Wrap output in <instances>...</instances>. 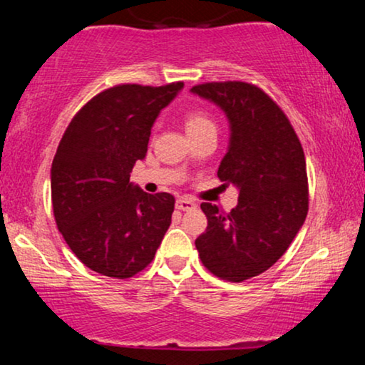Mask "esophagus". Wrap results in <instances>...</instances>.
Here are the masks:
<instances>
[{"instance_id": "34e87169", "label": "esophagus", "mask_w": 365, "mask_h": 365, "mask_svg": "<svg viewBox=\"0 0 365 365\" xmlns=\"http://www.w3.org/2000/svg\"><path fill=\"white\" fill-rule=\"evenodd\" d=\"M176 209H179V211H191V209H196V202L187 197H179L176 201Z\"/></svg>"}]
</instances>
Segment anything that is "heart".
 <instances>
[{
  "label": "heart",
  "instance_id": "1",
  "mask_svg": "<svg viewBox=\"0 0 365 365\" xmlns=\"http://www.w3.org/2000/svg\"><path fill=\"white\" fill-rule=\"evenodd\" d=\"M184 128L189 136L194 138L201 133L216 131V123L207 111L201 108H192L184 113Z\"/></svg>",
  "mask_w": 365,
  "mask_h": 365
}]
</instances>
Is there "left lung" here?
Segmentation results:
<instances>
[{
  "label": "left lung",
  "mask_w": 365,
  "mask_h": 365,
  "mask_svg": "<svg viewBox=\"0 0 365 365\" xmlns=\"http://www.w3.org/2000/svg\"><path fill=\"white\" fill-rule=\"evenodd\" d=\"M191 91L227 114L231 144L217 178L224 187L239 189L231 212L201 204L207 227L196 239V249L209 272L242 282L274 266L306 221V156L286 113L256 84L212 81Z\"/></svg>",
  "instance_id": "1"
}]
</instances>
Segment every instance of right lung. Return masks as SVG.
Listing matches in <instances>:
<instances>
[{"instance_id":"right-lung-1","label":"right lung","mask_w":365,"mask_h":365,"mask_svg":"<svg viewBox=\"0 0 365 365\" xmlns=\"http://www.w3.org/2000/svg\"><path fill=\"white\" fill-rule=\"evenodd\" d=\"M182 81L164 86L116 84L89 99L68 124L51 168L54 221L91 271L136 276L153 262L174 211L169 192L129 182L144 159L151 128Z\"/></svg>"}]
</instances>
